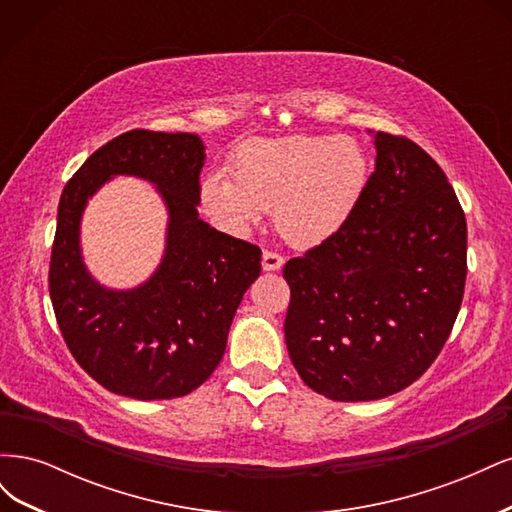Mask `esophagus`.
<instances>
[{
	"label": "esophagus",
	"instance_id": "34e87169",
	"mask_svg": "<svg viewBox=\"0 0 512 512\" xmlns=\"http://www.w3.org/2000/svg\"><path fill=\"white\" fill-rule=\"evenodd\" d=\"M282 265H284V256H280L277 252H265L262 254V269L265 271H277V269H282Z\"/></svg>",
	"mask_w": 512,
	"mask_h": 512
}]
</instances>
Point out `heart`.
<instances>
[{"label":"heart","instance_id":"heart-1","mask_svg":"<svg viewBox=\"0 0 512 512\" xmlns=\"http://www.w3.org/2000/svg\"><path fill=\"white\" fill-rule=\"evenodd\" d=\"M230 173L232 179L211 173L200 183V207L215 224L243 235L273 211L284 241L312 247L352 218L367 192L371 162L352 136L290 134L239 145Z\"/></svg>","mask_w":512,"mask_h":512}]
</instances>
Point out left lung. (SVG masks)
I'll use <instances>...</instances> for the list:
<instances>
[{
  "label": "left lung",
  "mask_w": 512,
  "mask_h": 512,
  "mask_svg": "<svg viewBox=\"0 0 512 512\" xmlns=\"http://www.w3.org/2000/svg\"><path fill=\"white\" fill-rule=\"evenodd\" d=\"M376 151L344 228L284 265L290 361L333 401L382 399L421 378L466 286V215L444 170L406 136L378 132Z\"/></svg>",
  "instance_id": "obj_1"
}]
</instances>
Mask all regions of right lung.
I'll list each match as a JSON object with an SVG mask.
<instances>
[{
    "instance_id": "add662e5",
    "label": "right lung",
    "mask_w": 512,
    "mask_h": 512,
    "mask_svg": "<svg viewBox=\"0 0 512 512\" xmlns=\"http://www.w3.org/2000/svg\"><path fill=\"white\" fill-rule=\"evenodd\" d=\"M205 145L188 132L130 130L91 153L59 198L49 292L66 344L111 393L173 399L220 365L245 290L260 275V247L198 218ZM115 174L157 185L169 209L167 252L138 289L108 291L82 265L78 226L86 198Z\"/></svg>"
}]
</instances>
